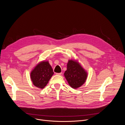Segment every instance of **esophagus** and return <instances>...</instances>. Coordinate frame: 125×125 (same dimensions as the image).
I'll use <instances>...</instances> for the list:
<instances>
[{
    "mask_svg": "<svg viewBox=\"0 0 125 125\" xmlns=\"http://www.w3.org/2000/svg\"><path fill=\"white\" fill-rule=\"evenodd\" d=\"M56 74L57 75H61L62 74V73H56Z\"/></svg>",
    "mask_w": 125,
    "mask_h": 125,
    "instance_id": "obj_1",
    "label": "esophagus"
}]
</instances>
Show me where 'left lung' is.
<instances>
[{"label":"left lung","mask_w":125,"mask_h":125,"mask_svg":"<svg viewBox=\"0 0 125 125\" xmlns=\"http://www.w3.org/2000/svg\"><path fill=\"white\" fill-rule=\"evenodd\" d=\"M67 66L64 76L71 87L78 88L85 83L87 76V72L79 62L75 60H69Z\"/></svg>","instance_id":"1"}]
</instances>
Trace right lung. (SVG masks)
Listing matches in <instances>:
<instances>
[{
  "mask_svg": "<svg viewBox=\"0 0 125 125\" xmlns=\"http://www.w3.org/2000/svg\"><path fill=\"white\" fill-rule=\"evenodd\" d=\"M54 74L48 61L39 63L31 73V79L34 86L42 89L48 83Z\"/></svg>",
  "mask_w": 125,
  "mask_h": 125,
  "instance_id": "1",
  "label": "right lung"
}]
</instances>
